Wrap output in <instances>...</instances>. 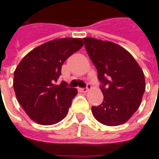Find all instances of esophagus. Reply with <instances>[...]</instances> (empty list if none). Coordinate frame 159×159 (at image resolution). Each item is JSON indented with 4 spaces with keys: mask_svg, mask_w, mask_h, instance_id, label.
<instances>
[{
    "mask_svg": "<svg viewBox=\"0 0 159 159\" xmlns=\"http://www.w3.org/2000/svg\"><path fill=\"white\" fill-rule=\"evenodd\" d=\"M92 89V85H91V84H87L86 87H84V88H82V89H80L83 93H87V92H89L90 90Z\"/></svg>",
    "mask_w": 159,
    "mask_h": 159,
    "instance_id": "1",
    "label": "esophagus"
}]
</instances>
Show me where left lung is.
Wrapping results in <instances>:
<instances>
[{"mask_svg":"<svg viewBox=\"0 0 159 159\" xmlns=\"http://www.w3.org/2000/svg\"><path fill=\"white\" fill-rule=\"evenodd\" d=\"M86 52L98 72L102 103L92 107L103 125H119L134 114L145 91V76L131 53L112 42L84 38Z\"/></svg>","mask_w":159,"mask_h":159,"instance_id":"8db88e82","label":"left lung"}]
</instances>
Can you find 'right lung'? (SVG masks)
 Returning <instances> with one entry per match:
<instances>
[{"label":"right lung","mask_w":159,"mask_h":159,"mask_svg":"<svg viewBox=\"0 0 159 159\" xmlns=\"http://www.w3.org/2000/svg\"><path fill=\"white\" fill-rule=\"evenodd\" d=\"M84 43L80 38L55 39L27 53L14 72L17 101L32 120L43 125L59 123L67 114L77 90L62 81L61 66Z\"/></svg>","instance_id":"add662e5"}]
</instances>
